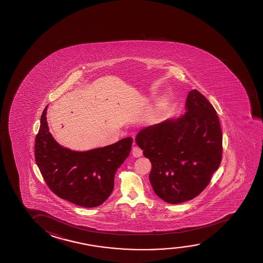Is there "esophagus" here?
I'll list each match as a JSON object with an SVG mask.
<instances>
[{
    "instance_id": "34e87169",
    "label": "esophagus",
    "mask_w": 263,
    "mask_h": 263,
    "mask_svg": "<svg viewBox=\"0 0 263 263\" xmlns=\"http://www.w3.org/2000/svg\"><path fill=\"white\" fill-rule=\"evenodd\" d=\"M132 154H133L134 157H141V155H142V151H141L139 147H137V146H134L133 149H132Z\"/></svg>"
}]
</instances>
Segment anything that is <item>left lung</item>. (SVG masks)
<instances>
[{
	"label": "left lung",
	"instance_id": "1",
	"mask_svg": "<svg viewBox=\"0 0 263 263\" xmlns=\"http://www.w3.org/2000/svg\"><path fill=\"white\" fill-rule=\"evenodd\" d=\"M185 110L177 119L141 129L135 138L152 162L149 179L153 191L171 204L198 196L221 161L222 134L213 106L192 90Z\"/></svg>",
	"mask_w": 263,
	"mask_h": 263
}]
</instances>
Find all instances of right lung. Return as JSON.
Returning a JSON list of instances; mask_svg holds the SVG:
<instances>
[{
	"label": "right lung",
	"instance_id": "obj_1",
	"mask_svg": "<svg viewBox=\"0 0 263 263\" xmlns=\"http://www.w3.org/2000/svg\"><path fill=\"white\" fill-rule=\"evenodd\" d=\"M48 105L35 139V161L51 192L85 208L103 203L114 191V176L129 156L133 138L102 148L76 152L60 145L48 126Z\"/></svg>",
	"mask_w": 263,
	"mask_h": 263
}]
</instances>
